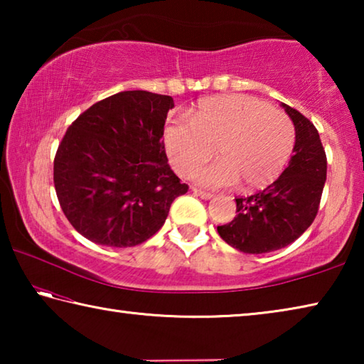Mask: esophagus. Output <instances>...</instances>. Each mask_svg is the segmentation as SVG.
<instances>
[{
    "mask_svg": "<svg viewBox=\"0 0 364 364\" xmlns=\"http://www.w3.org/2000/svg\"><path fill=\"white\" fill-rule=\"evenodd\" d=\"M193 191H194L196 196L200 197V199L208 200V199H212V197H213V194L212 193H207V191H202V189H197V188H194Z\"/></svg>",
    "mask_w": 364,
    "mask_h": 364,
    "instance_id": "1",
    "label": "esophagus"
}]
</instances>
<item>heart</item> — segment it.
<instances>
[{"label":"heart","instance_id":"b5f03b06","mask_svg":"<svg viewBox=\"0 0 364 364\" xmlns=\"http://www.w3.org/2000/svg\"><path fill=\"white\" fill-rule=\"evenodd\" d=\"M165 151L180 176H193L205 188H228L241 183L244 191L267 188L291 159L295 128L281 110L247 95L202 100L191 110L189 123L173 122L164 132Z\"/></svg>","mask_w":364,"mask_h":364}]
</instances>
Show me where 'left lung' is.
<instances>
[{
    "mask_svg": "<svg viewBox=\"0 0 364 364\" xmlns=\"http://www.w3.org/2000/svg\"><path fill=\"white\" fill-rule=\"evenodd\" d=\"M282 107L295 127L289 167L267 189L236 199V217L218 234L244 254H267L286 247L315 220L326 183L328 160L315 125L287 104Z\"/></svg>",
    "mask_w": 364,
    "mask_h": 364,
    "instance_id": "obj_1",
    "label": "left lung"
}]
</instances>
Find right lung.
Returning a JSON list of instances; mask_svg holds the SVG:
<instances>
[{
    "instance_id": "right-lung-1",
    "label": "right lung",
    "mask_w": 364,
    "mask_h": 364,
    "mask_svg": "<svg viewBox=\"0 0 364 364\" xmlns=\"http://www.w3.org/2000/svg\"><path fill=\"white\" fill-rule=\"evenodd\" d=\"M173 97L122 91L86 109L54 157V188L70 225L91 242L133 247L164 226L188 193L170 168L164 125Z\"/></svg>"
}]
</instances>
